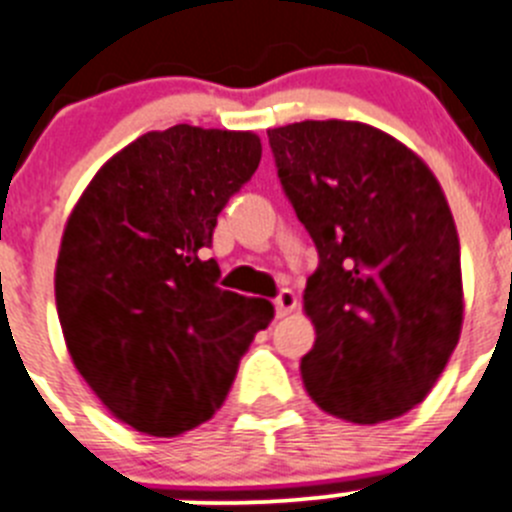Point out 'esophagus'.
I'll use <instances>...</instances> for the list:
<instances>
[{"mask_svg": "<svg viewBox=\"0 0 512 512\" xmlns=\"http://www.w3.org/2000/svg\"><path fill=\"white\" fill-rule=\"evenodd\" d=\"M296 304H299V301H296V294H294V291L281 289V291H279V296H276V299H274L276 316H286V314H291V311L296 309Z\"/></svg>", "mask_w": 512, "mask_h": 512, "instance_id": "34e87169", "label": "esophagus"}]
</instances>
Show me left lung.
<instances>
[{"instance_id":"left-lung-1","label":"left lung","mask_w":512,"mask_h":512,"mask_svg":"<svg viewBox=\"0 0 512 512\" xmlns=\"http://www.w3.org/2000/svg\"><path fill=\"white\" fill-rule=\"evenodd\" d=\"M281 188L319 253L301 379L357 425L420 405L462 326L460 241L440 183L392 135L347 120L269 130Z\"/></svg>"}]
</instances>
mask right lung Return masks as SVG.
I'll list each match as a JSON object with an SVG mask.
<instances>
[{"mask_svg":"<svg viewBox=\"0 0 512 512\" xmlns=\"http://www.w3.org/2000/svg\"><path fill=\"white\" fill-rule=\"evenodd\" d=\"M261 160L253 133L173 125L107 160L67 221L55 274L67 349L125 425L173 437L223 405L266 299L223 291L203 253Z\"/></svg>","mask_w":512,"mask_h":512,"instance_id":"obj_1","label":"right lung"}]
</instances>
